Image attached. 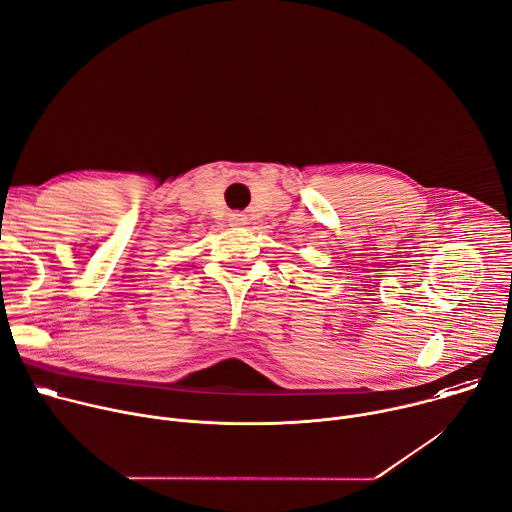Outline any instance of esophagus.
<instances>
[{
	"mask_svg": "<svg viewBox=\"0 0 512 512\" xmlns=\"http://www.w3.org/2000/svg\"><path fill=\"white\" fill-rule=\"evenodd\" d=\"M230 223L232 225H244L246 223V215L244 213H232L230 215Z\"/></svg>",
	"mask_w": 512,
	"mask_h": 512,
	"instance_id": "esophagus-1",
	"label": "esophagus"
}]
</instances>
